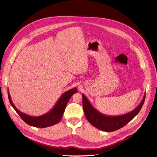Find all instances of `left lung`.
<instances>
[{"label":"left lung","instance_id":"left-lung-1","mask_svg":"<svg viewBox=\"0 0 157 157\" xmlns=\"http://www.w3.org/2000/svg\"><path fill=\"white\" fill-rule=\"evenodd\" d=\"M145 96L141 103L133 111L120 116L110 117L101 114L92 106L83 94H82L83 108L87 120L92 125L103 131L113 132L124 126L139 113L144 104Z\"/></svg>","mask_w":157,"mask_h":157}]
</instances>
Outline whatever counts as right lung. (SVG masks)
Segmentation results:
<instances>
[{
    "label": "right lung",
    "instance_id": "add662e5",
    "mask_svg": "<svg viewBox=\"0 0 157 157\" xmlns=\"http://www.w3.org/2000/svg\"><path fill=\"white\" fill-rule=\"evenodd\" d=\"M77 90L76 88H74L65 92L50 112L40 117L28 116L19 111L13 105L9 92H8V96L12 107L26 124L34 127L44 128L56 124L61 120L69 100L74 93L77 92Z\"/></svg>",
    "mask_w": 157,
    "mask_h": 157
}]
</instances>
